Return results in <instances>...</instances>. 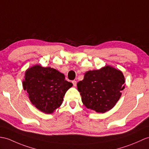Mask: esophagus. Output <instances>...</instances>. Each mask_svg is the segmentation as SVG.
I'll return each mask as SVG.
<instances>
[{"label": "esophagus", "mask_w": 149, "mask_h": 149, "mask_svg": "<svg viewBox=\"0 0 149 149\" xmlns=\"http://www.w3.org/2000/svg\"><path fill=\"white\" fill-rule=\"evenodd\" d=\"M72 84H73V85H74V86H76V85H77V81H72Z\"/></svg>", "instance_id": "34e87169"}]
</instances>
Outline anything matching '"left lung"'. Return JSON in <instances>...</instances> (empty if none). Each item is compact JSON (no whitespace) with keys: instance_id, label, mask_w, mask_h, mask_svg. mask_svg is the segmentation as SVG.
Listing matches in <instances>:
<instances>
[{"instance_id":"1","label":"left lung","mask_w":149,"mask_h":149,"mask_svg":"<svg viewBox=\"0 0 149 149\" xmlns=\"http://www.w3.org/2000/svg\"><path fill=\"white\" fill-rule=\"evenodd\" d=\"M125 79L121 71L110 66L89 70L77 83L82 102L88 109L105 113L115 106L124 89Z\"/></svg>"}]
</instances>
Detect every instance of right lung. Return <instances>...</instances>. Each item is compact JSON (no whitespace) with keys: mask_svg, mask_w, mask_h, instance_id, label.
<instances>
[{"mask_svg":"<svg viewBox=\"0 0 149 149\" xmlns=\"http://www.w3.org/2000/svg\"><path fill=\"white\" fill-rule=\"evenodd\" d=\"M72 85L56 69L39 65L27 69L23 81V89L29 93L31 103L46 113H52L60 107L65 93Z\"/></svg>","mask_w":149,"mask_h":149,"instance_id":"1","label":"right lung"}]
</instances>
